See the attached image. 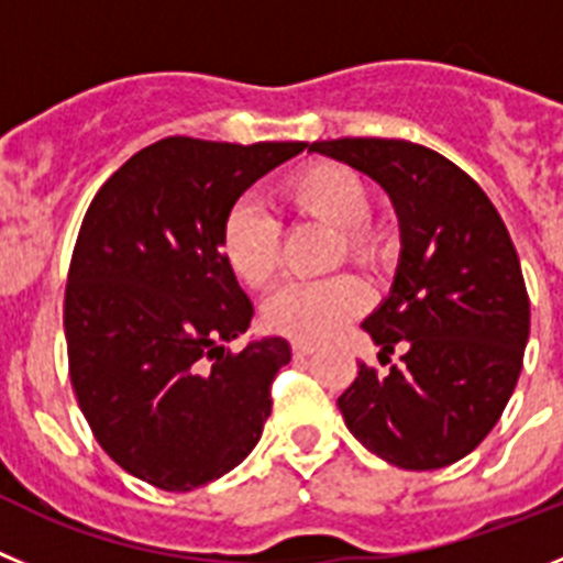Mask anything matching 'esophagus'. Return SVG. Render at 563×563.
Listing matches in <instances>:
<instances>
[{
    "label": "esophagus",
    "mask_w": 563,
    "mask_h": 563,
    "mask_svg": "<svg viewBox=\"0 0 563 563\" xmlns=\"http://www.w3.org/2000/svg\"><path fill=\"white\" fill-rule=\"evenodd\" d=\"M291 351H294V356H297V358H306V356H311L317 347H313V344H306V342H294Z\"/></svg>",
    "instance_id": "34e87169"
}]
</instances>
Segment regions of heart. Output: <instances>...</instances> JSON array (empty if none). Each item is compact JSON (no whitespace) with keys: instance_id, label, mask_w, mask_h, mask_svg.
<instances>
[{"instance_id":"obj_1","label":"heart","mask_w":563,"mask_h":563,"mask_svg":"<svg viewBox=\"0 0 563 563\" xmlns=\"http://www.w3.org/2000/svg\"><path fill=\"white\" fill-rule=\"evenodd\" d=\"M280 194L294 216L336 230V263L347 257L364 269H376L387 257V238L367 224L373 196L362 176L351 168L319 162L286 179ZM219 250L227 269L244 286H269L280 269V227L261 205L241 199L221 219ZM364 306L367 288L353 275L319 283H286L263 306V322L280 336L313 344L342 331Z\"/></svg>"}]
</instances>
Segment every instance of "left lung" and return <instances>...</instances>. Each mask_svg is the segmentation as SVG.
<instances>
[{
    "mask_svg": "<svg viewBox=\"0 0 563 563\" xmlns=\"http://www.w3.org/2000/svg\"><path fill=\"white\" fill-rule=\"evenodd\" d=\"M311 154L382 185L398 216L401 255L382 306L362 322L389 362L339 395L353 438L407 471H432L474 452L508 407L530 336L519 255L496 207L468 174L407 140L344 136Z\"/></svg>",
    "mask_w": 563,
    "mask_h": 563,
    "instance_id": "8db88e82",
    "label": "left lung"
}]
</instances>
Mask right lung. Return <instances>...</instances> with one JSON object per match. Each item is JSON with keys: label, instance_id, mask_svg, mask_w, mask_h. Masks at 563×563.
I'll return each instance as SVG.
<instances>
[{"label": "right lung", "instance_id": "right-lung-1", "mask_svg": "<svg viewBox=\"0 0 563 563\" xmlns=\"http://www.w3.org/2000/svg\"><path fill=\"white\" fill-rule=\"evenodd\" d=\"M306 143L165 136L92 199L69 266V376L95 438L120 468L194 490L244 463L272 412L283 336L250 331L252 308L219 250L224 212Z\"/></svg>", "mask_w": 563, "mask_h": 563}]
</instances>
